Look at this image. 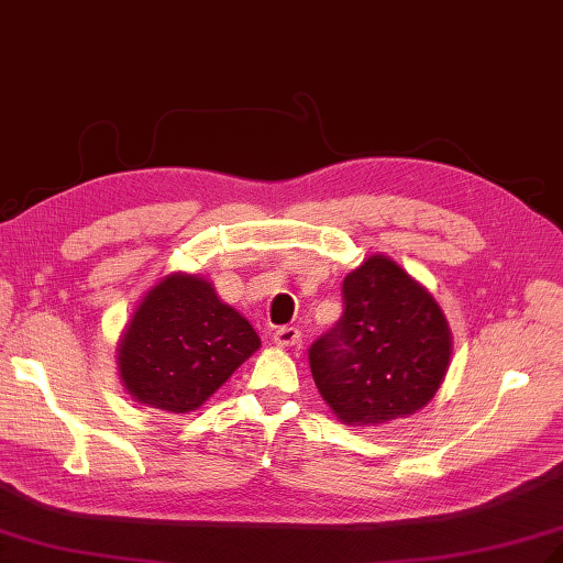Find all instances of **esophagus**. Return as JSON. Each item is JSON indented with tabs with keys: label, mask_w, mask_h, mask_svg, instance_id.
Wrapping results in <instances>:
<instances>
[{
	"label": "esophagus",
	"mask_w": 563,
	"mask_h": 563,
	"mask_svg": "<svg viewBox=\"0 0 563 563\" xmlns=\"http://www.w3.org/2000/svg\"><path fill=\"white\" fill-rule=\"evenodd\" d=\"M273 342H276L278 347H295V344H299V342H301L299 328H292V325H283V328H278L276 333H273Z\"/></svg>",
	"instance_id": "esophagus-1"
}]
</instances>
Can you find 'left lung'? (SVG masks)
<instances>
[{"instance_id": "obj_1", "label": "left lung", "mask_w": 563, "mask_h": 563, "mask_svg": "<svg viewBox=\"0 0 563 563\" xmlns=\"http://www.w3.org/2000/svg\"><path fill=\"white\" fill-rule=\"evenodd\" d=\"M450 354L438 301L405 268L376 254L344 278L342 316L309 347V366L342 423L380 426L435 397Z\"/></svg>"}]
</instances>
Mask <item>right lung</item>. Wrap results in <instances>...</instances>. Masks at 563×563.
<instances>
[{
    "instance_id": "1",
    "label": "right lung",
    "mask_w": 563,
    "mask_h": 563,
    "mask_svg": "<svg viewBox=\"0 0 563 563\" xmlns=\"http://www.w3.org/2000/svg\"><path fill=\"white\" fill-rule=\"evenodd\" d=\"M258 344L250 321L223 305L211 283L173 273L133 313L119 368L125 390L142 405L187 413L205 405Z\"/></svg>"
}]
</instances>
